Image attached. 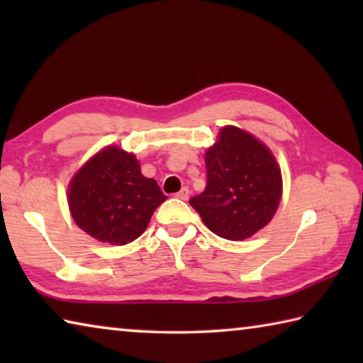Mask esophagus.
Returning <instances> with one entry per match:
<instances>
[{
  "instance_id": "obj_1",
  "label": "esophagus",
  "mask_w": 363,
  "mask_h": 363,
  "mask_svg": "<svg viewBox=\"0 0 363 363\" xmlns=\"http://www.w3.org/2000/svg\"><path fill=\"white\" fill-rule=\"evenodd\" d=\"M189 195H190V190H189V187H182L179 192L176 194V196L177 199H181V200H187L189 199Z\"/></svg>"
}]
</instances>
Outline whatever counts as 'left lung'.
Here are the masks:
<instances>
[{
	"label": "left lung",
	"mask_w": 363,
	"mask_h": 363,
	"mask_svg": "<svg viewBox=\"0 0 363 363\" xmlns=\"http://www.w3.org/2000/svg\"><path fill=\"white\" fill-rule=\"evenodd\" d=\"M205 164L206 187L189 203L208 229L227 240H245L269 224L280 203L281 174L266 145L225 126Z\"/></svg>",
	"instance_id": "1"
}]
</instances>
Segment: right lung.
<instances>
[{"label": "right lung", "instance_id": "right-lung-1", "mask_svg": "<svg viewBox=\"0 0 363 363\" xmlns=\"http://www.w3.org/2000/svg\"><path fill=\"white\" fill-rule=\"evenodd\" d=\"M167 200L155 179L143 176L136 157L107 147L73 176L69 206L78 227L96 240L126 245L149 225Z\"/></svg>", "mask_w": 363, "mask_h": 363}]
</instances>
